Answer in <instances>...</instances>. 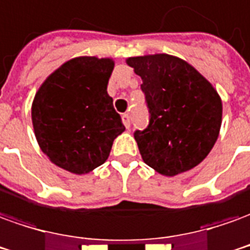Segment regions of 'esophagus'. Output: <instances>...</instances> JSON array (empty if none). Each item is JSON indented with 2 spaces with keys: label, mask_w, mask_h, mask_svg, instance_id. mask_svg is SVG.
<instances>
[{
  "label": "esophagus",
  "mask_w": 250,
  "mask_h": 250,
  "mask_svg": "<svg viewBox=\"0 0 250 250\" xmlns=\"http://www.w3.org/2000/svg\"><path fill=\"white\" fill-rule=\"evenodd\" d=\"M122 120H123V125H125V128H130V127H131L130 115H127V113H125V115L122 116Z\"/></svg>",
  "instance_id": "1"
}]
</instances>
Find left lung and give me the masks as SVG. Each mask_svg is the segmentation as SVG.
Segmentation results:
<instances>
[{
	"instance_id": "1",
	"label": "left lung",
	"mask_w": 250,
	"mask_h": 250,
	"mask_svg": "<svg viewBox=\"0 0 250 250\" xmlns=\"http://www.w3.org/2000/svg\"><path fill=\"white\" fill-rule=\"evenodd\" d=\"M142 78L150 123L134 137L143 162L172 177L198 167L219 137L222 100L211 83L184 59L150 54L125 59Z\"/></svg>"
}]
</instances>
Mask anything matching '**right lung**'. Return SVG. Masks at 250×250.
I'll use <instances>...</instances> for the list:
<instances>
[{
	"instance_id": "1",
	"label": "right lung",
	"mask_w": 250,
	"mask_h": 250,
	"mask_svg": "<svg viewBox=\"0 0 250 250\" xmlns=\"http://www.w3.org/2000/svg\"><path fill=\"white\" fill-rule=\"evenodd\" d=\"M113 67L112 58L76 57L52 71L35 95L31 116L39 147L70 173L103 165L125 130L107 92Z\"/></svg>"
}]
</instances>
